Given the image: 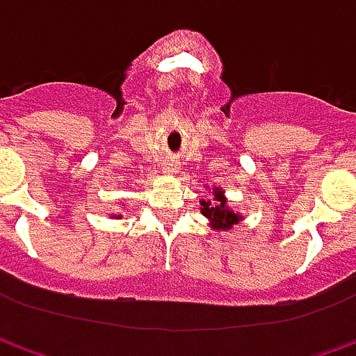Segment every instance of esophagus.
<instances>
[{"label": "esophagus", "instance_id": "1", "mask_svg": "<svg viewBox=\"0 0 356 356\" xmlns=\"http://www.w3.org/2000/svg\"><path fill=\"white\" fill-rule=\"evenodd\" d=\"M177 171V163L175 160H170L168 163H163V173H175Z\"/></svg>", "mask_w": 356, "mask_h": 356}]
</instances>
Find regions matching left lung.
Segmentation results:
<instances>
[{"instance_id": "8db88e82", "label": "left lung", "mask_w": 356, "mask_h": 356, "mask_svg": "<svg viewBox=\"0 0 356 356\" xmlns=\"http://www.w3.org/2000/svg\"><path fill=\"white\" fill-rule=\"evenodd\" d=\"M200 213L204 217H208L209 227L217 232L231 231L234 225L242 221V216L229 209L227 196H225L223 188H219V186L213 188V194L209 196L208 200H200Z\"/></svg>"}]
</instances>
